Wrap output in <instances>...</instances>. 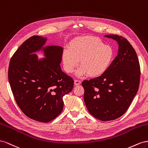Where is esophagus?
<instances>
[{"label": "esophagus", "instance_id": "34e87169", "mask_svg": "<svg viewBox=\"0 0 148 148\" xmlns=\"http://www.w3.org/2000/svg\"><path fill=\"white\" fill-rule=\"evenodd\" d=\"M81 82L79 81V80H77V79L74 80V85L75 86H79V85H80V84H81Z\"/></svg>", "mask_w": 148, "mask_h": 148}]
</instances>
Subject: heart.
<instances>
[{
    "label": "heart",
    "mask_w": 148,
    "mask_h": 148,
    "mask_svg": "<svg viewBox=\"0 0 148 148\" xmlns=\"http://www.w3.org/2000/svg\"><path fill=\"white\" fill-rule=\"evenodd\" d=\"M114 57L115 51L111 46L104 45L99 38L90 36L74 39L62 54L63 65L68 73H73L81 60V67L75 73L77 77L87 74L97 77L103 74L111 66Z\"/></svg>",
    "instance_id": "heart-1"
}]
</instances>
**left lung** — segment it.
<instances>
[{
    "label": "left lung",
    "mask_w": 148,
    "mask_h": 148,
    "mask_svg": "<svg viewBox=\"0 0 148 148\" xmlns=\"http://www.w3.org/2000/svg\"><path fill=\"white\" fill-rule=\"evenodd\" d=\"M105 36L117 41L118 55L105 73L82 83L88 112L103 121L115 120L126 112L137 94L140 79V62L129 41L116 35Z\"/></svg>",
    "instance_id": "1"
}]
</instances>
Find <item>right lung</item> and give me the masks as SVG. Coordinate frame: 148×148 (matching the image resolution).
I'll return each instance as SVG.
<instances>
[{
    "label": "right lung",
    "mask_w": 148,
    "mask_h": 148,
    "mask_svg": "<svg viewBox=\"0 0 148 148\" xmlns=\"http://www.w3.org/2000/svg\"><path fill=\"white\" fill-rule=\"evenodd\" d=\"M47 38L33 36L12 56L8 71L11 89L18 106L30 119L47 123L61 113L63 97L73 89L74 81L62 71L63 48L44 46ZM42 50L45 58L34 53Z\"/></svg>",
    "instance_id": "add662e5"
}]
</instances>
